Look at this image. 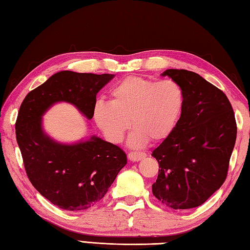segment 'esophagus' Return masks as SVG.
<instances>
[{
  "instance_id": "1",
  "label": "esophagus",
  "mask_w": 250,
  "mask_h": 250,
  "mask_svg": "<svg viewBox=\"0 0 250 250\" xmlns=\"http://www.w3.org/2000/svg\"><path fill=\"white\" fill-rule=\"evenodd\" d=\"M146 157L147 155L145 152H130L128 155L129 160L133 162H139L142 160V159H144Z\"/></svg>"
}]
</instances>
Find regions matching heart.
<instances>
[{"mask_svg":"<svg viewBox=\"0 0 250 250\" xmlns=\"http://www.w3.org/2000/svg\"><path fill=\"white\" fill-rule=\"evenodd\" d=\"M185 104L184 90L172 79L155 82L141 76L122 79L110 90V103L99 101L93 117L111 143H120L130 128L128 144L141 148L147 142H160L174 131Z\"/></svg>","mask_w":250,"mask_h":250,"instance_id":"b5f03b06","label":"heart"}]
</instances>
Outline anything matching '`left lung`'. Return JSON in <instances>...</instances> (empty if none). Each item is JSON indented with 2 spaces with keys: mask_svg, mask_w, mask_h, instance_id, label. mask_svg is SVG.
I'll return each instance as SVG.
<instances>
[{
  "mask_svg": "<svg viewBox=\"0 0 250 250\" xmlns=\"http://www.w3.org/2000/svg\"><path fill=\"white\" fill-rule=\"evenodd\" d=\"M184 90L185 104L174 131L152 151L159 174L156 198L173 209L202 205L227 177L236 140V122L227 95L199 74L164 71Z\"/></svg>",
  "mask_w": 250,
  "mask_h": 250,
  "instance_id": "1",
  "label": "left lung"
}]
</instances>
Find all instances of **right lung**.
Listing matches in <instances>:
<instances>
[{"label": "right lung", "mask_w": 250, "mask_h": 250, "mask_svg": "<svg viewBox=\"0 0 250 250\" xmlns=\"http://www.w3.org/2000/svg\"><path fill=\"white\" fill-rule=\"evenodd\" d=\"M114 74L61 71L26 94L21 103L16 139L26 175L39 192L62 209L78 211L103 199L126 155L99 136L72 144L52 139L43 128V116L51 106L72 104L90 120L97 94Z\"/></svg>", "instance_id": "add662e5"}]
</instances>
